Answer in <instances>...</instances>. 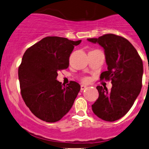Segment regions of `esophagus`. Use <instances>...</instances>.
Segmentation results:
<instances>
[{"instance_id":"1","label":"esophagus","mask_w":149,"mask_h":149,"mask_svg":"<svg viewBox=\"0 0 149 149\" xmlns=\"http://www.w3.org/2000/svg\"><path fill=\"white\" fill-rule=\"evenodd\" d=\"M86 86H85V85H81V91H83V90H84L85 89V88H86Z\"/></svg>"}]
</instances>
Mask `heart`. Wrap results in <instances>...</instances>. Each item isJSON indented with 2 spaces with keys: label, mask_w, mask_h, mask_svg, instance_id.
<instances>
[{
  "label": "heart",
  "mask_w": 149,
  "mask_h": 149,
  "mask_svg": "<svg viewBox=\"0 0 149 149\" xmlns=\"http://www.w3.org/2000/svg\"><path fill=\"white\" fill-rule=\"evenodd\" d=\"M84 82H87V81H88V79H84Z\"/></svg>",
  "instance_id": "1"
}]
</instances>
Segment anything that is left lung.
<instances>
[{
    "instance_id": "left-lung-1",
    "label": "left lung",
    "mask_w": 149,
    "mask_h": 149,
    "mask_svg": "<svg viewBox=\"0 0 149 149\" xmlns=\"http://www.w3.org/2000/svg\"><path fill=\"white\" fill-rule=\"evenodd\" d=\"M104 48L107 70L101 80H111L112 88L97 86L99 97L92 105L93 112L105 121L120 119L131 108L141 92L143 73V61L136 48L120 36L107 34L87 39Z\"/></svg>"
}]
</instances>
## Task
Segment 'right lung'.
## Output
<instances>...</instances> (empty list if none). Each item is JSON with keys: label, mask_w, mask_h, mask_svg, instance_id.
I'll list each match as a JSON object with an SVG mask.
<instances>
[{"label": "right lung", "mask_w": 149, "mask_h": 149, "mask_svg": "<svg viewBox=\"0 0 149 149\" xmlns=\"http://www.w3.org/2000/svg\"><path fill=\"white\" fill-rule=\"evenodd\" d=\"M81 42L47 37L24 54L19 68L21 94L31 112L42 120H60L73 106L81 86L76 81L65 86L56 79L59 70L68 67L69 57Z\"/></svg>", "instance_id": "add662e5"}]
</instances>
